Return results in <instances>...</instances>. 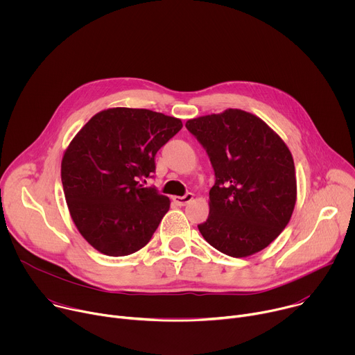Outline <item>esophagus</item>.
Masks as SVG:
<instances>
[{
	"label": "esophagus",
	"mask_w": 355,
	"mask_h": 355,
	"mask_svg": "<svg viewBox=\"0 0 355 355\" xmlns=\"http://www.w3.org/2000/svg\"><path fill=\"white\" fill-rule=\"evenodd\" d=\"M192 199H193V193H191V192L185 193L184 196H173L174 204L178 205V207H185L187 204H189Z\"/></svg>",
	"instance_id": "obj_1"
}]
</instances>
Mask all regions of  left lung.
Segmentation results:
<instances>
[{"instance_id": "8db88e82", "label": "left lung", "mask_w": 355, "mask_h": 355, "mask_svg": "<svg viewBox=\"0 0 355 355\" xmlns=\"http://www.w3.org/2000/svg\"><path fill=\"white\" fill-rule=\"evenodd\" d=\"M185 126L205 147L216 177L200 234L226 256L256 254L281 234L295 208L288 146L263 119L241 110L189 119Z\"/></svg>"}]
</instances>
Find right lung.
Returning a JSON list of instances; mask_svg holds the SVG:
<instances>
[{"label":"right lung","mask_w":355,"mask_h":355,"mask_svg":"<svg viewBox=\"0 0 355 355\" xmlns=\"http://www.w3.org/2000/svg\"><path fill=\"white\" fill-rule=\"evenodd\" d=\"M181 128V119L160 112L110 108L70 141L63 191L76 227L95 250L122 257L150 241L170 199L140 181L155 173L156 153Z\"/></svg>","instance_id":"1"}]
</instances>
